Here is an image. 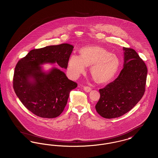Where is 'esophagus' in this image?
I'll list each match as a JSON object with an SVG mask.
<instances>
[{"label": "esophagus", "instance_id": "1", "mask_svg": "<svg viewBox=\"0 0 158 158\" xmlns=\"http://www.w3.org/2000/svg\"><path fill=\"white\" fill-rule=\"evenodd\" d=\"M84 91H85V92H86V93H89L91 90H92V89H91V88H90V87H89V86H84Z\"/></svg>", "mask_w": 158, "mask_h": 158}]
</instances>
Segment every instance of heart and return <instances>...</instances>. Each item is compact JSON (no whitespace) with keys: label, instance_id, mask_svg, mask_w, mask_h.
Wrapping results in <instances>:
<instances>
[{"label":"heart","instance_id":"1","mask_svg":"<svg viewBox=\"0 0 158 158\" xmlns=\"http://www.w3.org/2000/svg\"><path fill=\"white\" fill-rule=\"evenodd\" d=\"M120 65L118 57L107 49L98 46L84 47L81 56L73 54L68 63L69 74L74 78L78 77L91 65L90 72L96 82L104 84L109 82L116 74Z\"/></svg>","mask_w":158,"mask_h":158}]
</instances>
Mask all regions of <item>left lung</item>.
Returning <instances> with one entry per match:
<instances>
[{
    "label": "left lung",
    "mask_w": 158,
    "mask_h": 158,
    "mask_svg": "<svg viewBox=\"0 0 158 158\" xmlns=\"http://www.w3.org/2000/svg\"><path fill=\"white\" fill-rule=\"evenodd\" d=\"M123 68L118 77L99 92L95 105L97 113L104 118L120 117L130 111L141 99L145 91L148 69L137 52L123 47Z\"/></svg>",
    "instance_id": "1"
}]
</instances>
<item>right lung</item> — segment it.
Listing matches in <instances>:
<instances>
[{
	"instance_id": "right-lung-1",
	"label": "right lung",
	"mask_w": 158,
	"mask_h": 158,
	"mask_svg": "<svg viewBox=\"0 0 158 158\" xmlns=\"http://www.w3.org/2000/svg\"><path fill=\"white\" fill-rule=\"evenodd\" d=\"M74 47L68 44L30 51L16 65L13 87L19 100L33 114L44 118L58 116L64 109L70 92L77 84L56 67L45 71V64L67 68Z\"/></svg>"
}]
</instances>
